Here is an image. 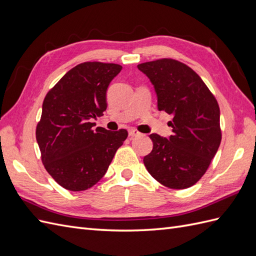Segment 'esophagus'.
Returning <instances> with one entry per match:
<instances>
[{
    "label": "esophagus",
    "mask_w": 256,
    "mask_h": 256,
    "mask_svg": "<svg viewBox=\"0 0 256 256\" xmlns=\"http://www.w3.org/2000/svg\"><path fill=\"white\" fill-rule=\"evenodd\" d=\"M141 136V134L138 132V131L136 130V129H130L129 130V136H131V138H134V136Z\"/></svg>",
    "instance_id": "1"
}]
</instances>
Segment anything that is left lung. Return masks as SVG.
Masks as SVG:
<instances>
[{"label":"left lung","instance_id":"1","mask_svg":"<svg viewBox=\"0 0 256 256\" xmlns=\"http://www.w3.org/2000/svg\"><path fill=\"white\" fill-rule=\"evenodd\" d=\"M138 68L154 85L158 110L173 116L168 138L150 136L154 147L144 164L166 187L189 188L205 174L220 146L218 102L198 74L180 62L162 58Z\"/></svg>","mask_w":256,"mask_h":256}]
</instances>
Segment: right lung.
Returning <instances> with one entry per match:
<instances>
[{
  "label": "right lung",
  "instance_id": "right-lung-1",
  "mask_svg": "<svg viewBox=\"0 0 256 256\" xmlns=\"http://www.w3.org/2000/svg\"><path fill=\"white\" fill-rule=\"evenodd\" d=\"M120 70L118 64L82 63L44 97L36 140L47 172L67 190L83 191L96 184L127 138L125 129H94L95 122H90L106 110L108 88Z\"/></svg>",
  "mask_w": 256,
  "mask_h": 256
}]
</instances>
